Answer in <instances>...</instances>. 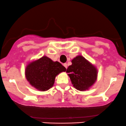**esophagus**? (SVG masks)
<instances>
[{
    "label": "esophagus",
    "instance_id": "esophagus-1",
    "mask_svg": "<svg viewBox=\"0 0 126 126\" xmlns=\"http://www.w3.org/2000/svg\"><path fill=\"white\" fill-rule=\"evenodd\" d=\"M63 66H64V67H65V68H67V63H63Z\"/></svg>",
    "mask_w": 126,
    "mask_h": 126
}]
</instances>
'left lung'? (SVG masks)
Wrapping results in <instances>:
<instances>
[{
	"mask_svg": "<svg viewBox=\"0 0 126 126\" xmlns=\"http://www.w3.org/2000/svg\"><path fill=\"white\" fill-rule=\"evenodd\" d=\"M72 63L66 72L73 87L79 91L89 90L97 79L96 68L81 55L73 59Z\"/></svg>",
	"mask_w": 126,
	"mask_h": 126,
	"instance_id": "1",
	"label": "left lung"
}]
</instances>
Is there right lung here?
I'll return each mask as SVG.
<instances>
[{"mask_svg":"<svg viewBox=\"0 0 126 126\" xmlns=\"http://www.w3.org/2000/svg\"><path fill=\"white\" fill-rule=\"evenodd\" d=\"M65 71L61 63L44 56L28 63L25 73L31 85L40 91H46L53 86L56 76Z\"/></svg>","mask_w":126,"mask_h":126,"instance_id":"1","label":"right lung"}]
</instances>
